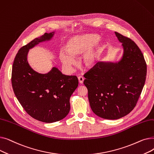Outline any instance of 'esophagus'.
<instances>
[{
    "mask_svg": "<svg viewBox=\"0 0 154 154\" xmlns=\"http://www.w3.org/2000/svg\"><path fill=\"white\" fill-rule=\"evenodd\" d=\"M78 79H79V82L80 84H83L84 79V77L82 76L78 77Z\"/></svg>",
    "mask_w": 154,
    "mask_h": 154,
    "instance_id": "34e87169",
    "label": "esophagus"
}]
</instances>
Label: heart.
<instances>
[{"label":"heart","mask_w":154,"mask_h":154,"mask_svg":"<svg viewBox=\"0 0 154 154\" xmlns=\"http://www.w3.org/2000/svg\"><path fill=\"white\" fill-rule=\"evenodd\" d=\"M99 38L100 36L95 34H87L70 38L66 44V52L62 51L60 52V61L65 66L70 67L75 63L74 57H77L85 53L82 58L84 65L87 68L92 67L99 57L105 45L103 41L99 40ZM90 48H91L88 51Z\"/></svg>","instance_id":"1"}]
</instances>
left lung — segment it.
Masks as SVG:
<instances>
[{"label":"left lung","instance_id":"1","mask_svg":"<svg viewBox=\"0 0 154 154\" xmlns=\"http://www.w3.org/2000/svg\"><path fill=\"white\" fill-rule=\"evenodd\" d=\"M116 35L124 48L118 63L98 62L84 74L92 110L109 120L122 118L135 107L147 75L143 54L130 38L118 32Z\"/></svg>","mask_w":154,"mask_h":154}]
</instances>
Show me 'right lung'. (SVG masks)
Instances as JSON below:
<instances>
[{
	"label": "right lung",
	"instance_id": "add662e5",
	"mask_svg": "<svg viewBox=\"0 0 154 154\" xmlns=\"http://www.w3.org/2000/svg\"><path fill=\"white\" fill-rule=\"evenodd\" d=\"M53 35L54 32L45 33L21 47L12 70L13 91L21 106L32 118L45 123L59 121L67 116L70 96L79 85L77 76L63 75L57 68L42 74L29 66V50Z\"/></svg>",
	"mask_w": 154,
	"mask_h": 154
}]
</instances>
